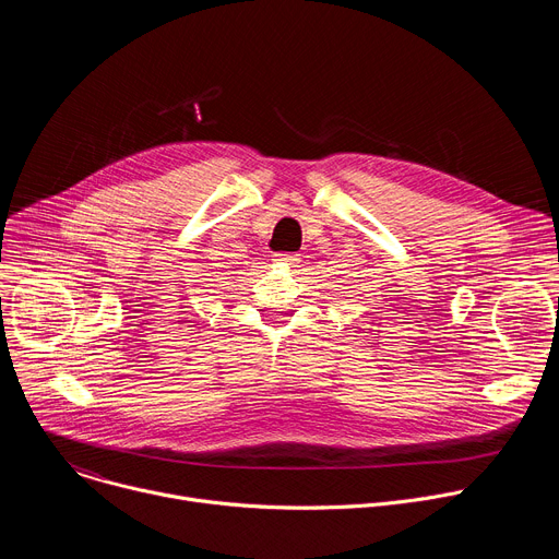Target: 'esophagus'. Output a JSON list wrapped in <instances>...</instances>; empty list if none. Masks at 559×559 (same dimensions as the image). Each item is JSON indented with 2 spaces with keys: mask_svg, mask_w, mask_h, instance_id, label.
I'll use <instances>...</instances> for the list:
<instances>
[{
  "mask_svg": "<svg viewBox=\"0 0 559 559\" xmlns=\"http://www.w3.org/2000/svg\"><path fill=\"white\" fill-rule=\"evenodd\" d=\"M274 261H278V263H287V265H294L296 261H298V254H276V259Z\"/></svg>",
  "mask_w": 559,
  "mask_h": 559,
  "instance_id": "34e87169",
  "label": "esophagus"
}]
</instances>
